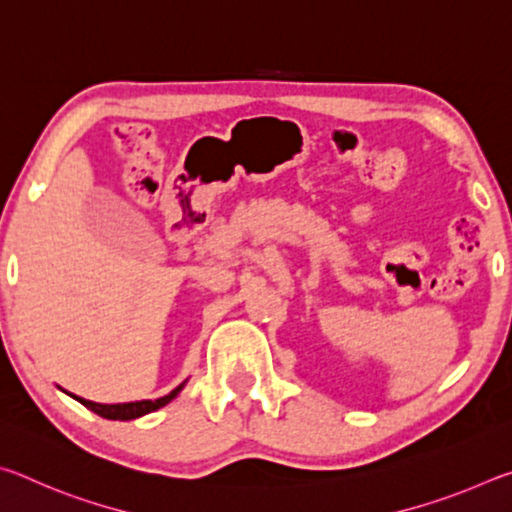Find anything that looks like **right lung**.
<instances>
[{"mask_svg": "<svg viewBox=\"0 0 512 512\" xmlns=\"http://www.w3.org/2000/svg\"><path fill=\"white\" fill-rule=\"evenodd\" d=\"M180 388H183V384H180L178 388H173L169 395L160 397V400H142V402H128V404H97V402L83 400V397H76V395H72V397H76V400H79L85 409L94 411L106 420H135V418H140V415L158 411L160 406L169 404L173 397L180 393Z\"/></svg>", "mask_w": 512, "mask_h": 512, "instance_id": "obj_1", "label": "right lung"}]
</instances>
